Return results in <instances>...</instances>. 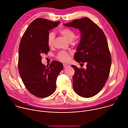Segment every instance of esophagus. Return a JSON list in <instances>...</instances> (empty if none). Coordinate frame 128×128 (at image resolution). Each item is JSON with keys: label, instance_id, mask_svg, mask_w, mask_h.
I'll return each instance as SVG.
<instances>
[{"label": "esophagus", "instance_id": "obj_1", "mask_svg": "<svg viewBox=\"0 0 128 128\" xmlns=\"http://www.w3.org/2000/svg\"><path fill=\"white\" fill-rule=\"evenodd\" d=\"M63 66H64V68H66L70 66V65L66 64H64Z\"/></svg>", "mask_w": 128, "mask_h": 128}]
</instances>
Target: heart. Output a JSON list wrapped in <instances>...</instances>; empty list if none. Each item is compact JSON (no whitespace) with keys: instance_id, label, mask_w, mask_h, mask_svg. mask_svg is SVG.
I'll return each instance as SVG.
<instances>
[{"instance_id":"1","label":"heart","mask_w":128,"mask_h":128,"mask_svg":"<svg viewBox=\"0 0 128 128\" xmlns=\"http://www.w3.org/2000/svg\"><path fill=\"white\" fill-rule=\"evenodd\" d=\"M60 33L68 42H72L76 37L75 32L72 30L64 28L61 29L59 31ZM54 40V35L53 32H50L48 36V44L49 46H52ZM56 58L60 62H67L70 60V54L65 51H62L60 52Z\"/></svg>"}]
</instances>
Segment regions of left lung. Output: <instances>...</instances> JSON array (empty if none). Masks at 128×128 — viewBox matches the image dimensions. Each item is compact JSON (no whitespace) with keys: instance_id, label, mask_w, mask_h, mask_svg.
<instances>
[{"instance_id":"obj_1","label":"left lung","mask_w":128,"mask_h":128,"mask_svg":"<svg viewBox=\"0 0 128 128\" xmlns=\"http://www.w3.org/2000/svg\"><path fill=\"white\" fill-rule=\"evenodd\" d=\"M64 26L79 30L80 40L74 58L78 63L87 64L86 69L71 66L74 70V90L80 96L92 97L104 87L110 71L111 57L106 37L102 30L87 18Z\"/></svg>"}]
</instances>
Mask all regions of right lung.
<instances>
[{"label":"right lung","instance_id":"1","mask_svg":"<svg viewBox=\"0 0 128 128\" xmlns=\"http://www.w3.org/2000/svg\"><path fill=\"white\" fill-rule=\"evenodd\" d=\"M60 23L36 18L30 24L20 40L19 73L27 90L38 98L48 97L54 92L57 76L64 68L58 61H53L46 66L41 62V56L50 50L47 42L49 31Z\"/></svg>","mask_w":128,"mask_h":128}]
</instances>
